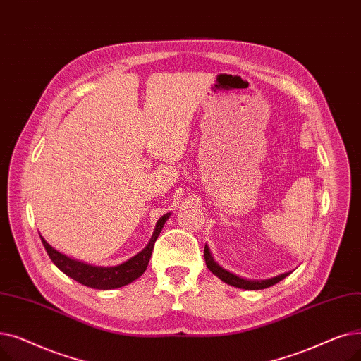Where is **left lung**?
<instances>
[{
  "instance_id": "8db88e82",
  "label": "left lung",
  "mask_w": 361,
  "mask_h": 361,
  "mask_svg": "<svg viewBox=\"0 0 361 361\" xmlns=\"http://www.w3.org/2000/svg\"><path fill=\"white\" fill-rule=\"evenodd\" d=\"M204 260H205V264H207L209 270L212 273H214L220 281H223V282L231 285V286L241 288V289H252V290H255V289H264V288H269V286H271L274 283L281 282L282 279H285L288 276V274H290V271H286V273L278 274V276L270 278V279H264V281H251V279H244L241 276H236V274L228 271L226 269H223L221 266H219L216 263V260L213 259L212 251H210L207 244H205V247H204Z\"/></svg>"
}]
</instances>
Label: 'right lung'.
<instances>
[{
  "instance_id": "right-lung-1",
  "label": "right lung",
  "mask_w": 361,
  "mask_h": 361,
  "mask_svg": "<svg viewBox=\"0 0 361 361\" xmlns=\"http://www.w3.org/2000/svg\"><path fill=\"white\" fill-rule=\"evenodd\" d=\"M169 217H170V213H166L157 220L156 229H154L151 239L142 251L135 254L132 259L123 262L122 264L109 266V267L92 266V264L85 263V262L75 260V259H72V257H68L51 247L41 233H39V236H41V241L49 255V259L53 260V263L64 274H67L68 278H72L73 281H76L85 286L107 290V289L122 288V286L136 281L147 270V266L151 259V252L154 248V243L157 241V238H159V235L164 226V223L167 221Z\"/></svg>"
}]
</instances>
